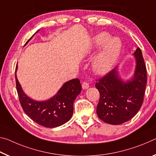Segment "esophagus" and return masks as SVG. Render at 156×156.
I'll return each mask as SVG.
<instances>
[{"instance_id":"34e87169","label":"esophagus","mask_w":156,"mask_h":156,"mask_svg":"<svg viewBox=\"0 0 156 156\" xmlns=\"http://www.w3.org/2000/svg\"><path fill=\"white\" fill-rule=\"evenodd\" d=\"M89 88V84L87 82H83L82 83V88L83 90H86Z\"/></svg>"}]
</instances>
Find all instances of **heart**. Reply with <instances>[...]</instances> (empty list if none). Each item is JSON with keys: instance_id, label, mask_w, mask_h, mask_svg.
<instances>
[{"instance_id": "heart-1", "label": "heart", "mask_w": 156, "mask_h": 156, "mask_svg": "<svg viewBox=\"0 0 156 156\" xmlns=\"http://www.w3.org/2000/svg\"><path fill=\"white\" fill-rule=\"evenodd\" d=\"M94 48L99 50L93 61V69L98 75H104L110 71L120 55L122 41L117 37H111L108 32H100L93 39Z\"/></svg>"}]
</instances>
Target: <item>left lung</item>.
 <instances>
[{
  "label": "left lung",
  "instance_id": "left-lung-1",
  "mask_svg": "<svg viewBox=\"0 0 156 156\" xmlns=\"http://www.w3.org/2000/svg\"><path fill=\"white\" fill-rule=\"evenodd\" d=\"M133 55L136 66L130 79L123 80L117 66L95 84L100 94L97 114L107 124L118 125L130 120L142 105L147 85L146 66L139 48Z\"/></svg>",
  "mask_w": 156,
  "mask_h": 156
}]
</instances>
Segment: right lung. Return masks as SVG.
<instances>
[{
    "instance_id": "right-lung-1",
    "label": "right lung",
    "mask_w": 156,
    "mask_h": 156,
    "mask_svg": "<svg viewBox=\"0 0 156 156\" xmlns=\"http://www.w3.org/2000/svg\"><path fill=\"white\" fill-rule=\"evenodd\" d=\"M39 31L38 30L35 34ZM17 69L18 66L16 67V83L20 105L25 113L33 121L47 128H55L70 120L73 114L74 101L81 90L80 80L74 79L66 81L52 98L47 100L37 101L24 93L17 79Z\"/></svg>"
}]
</instances>
